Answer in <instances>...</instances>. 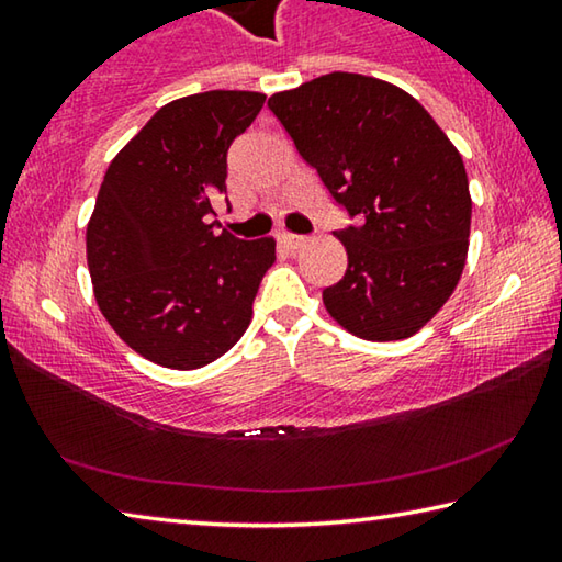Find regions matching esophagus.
<instances>
[{"instance_id":"esophagus-1","label":"esophagus","mask_w":562,"mask_h":562,"mask_svg":"<svg viewBox=\"0 0 562 562\" xmlns=\"http://www.w3.org/2000/svg\"><path fill=\"white\" fill-rule=\"evenodd\" d=\"M278 240H280L282 245H288V247H300L304 240H307V237H304V235H294V233H280Z\"/></svg>"}]
</instances>
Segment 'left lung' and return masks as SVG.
<instances>
[{"mask_svg":"<svg viewBox=\"0 0 562 562\" xmlns=\"http://www.w3.org/2000/svg\"><path fill=\"white\" fill-rule=\"evenodd\" d=\"M355 225L347 272L322 290L331 317L372 341L406 339L439 312L469 252L463 158L429 111L372 76L335 71L268 101Z\"/></svg>","mask_w":562,"mask_h":562,"instance_id":"1","label":"left lung"}]
</instances>
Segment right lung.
<instances>
[{
	"instance_id": "1",
	"label": "right lung",
	"mask_w": 562,
	"mask_h": 562,
	"mask_svg": "<svg viewBox=\"0 0 562 562\" xmlns=\"http://www.w3.org/2000/svg\"><path fill=\"white\" fill-rule=\"evenodd\" d=\"M265 93L205 91L166 103L111 160L87 227L101 315L140 357L198 369L245 335L274 240L215 233L227 148Z\"/></svg>"
}]
</instances>
